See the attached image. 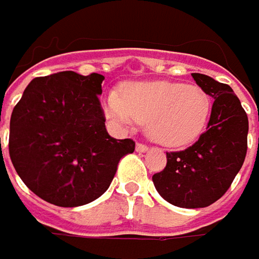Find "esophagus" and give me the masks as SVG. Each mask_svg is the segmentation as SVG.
<instances>
[{
  "mask_svg": "<svg viewBox=\"0 0 259 259\" xmlns=\"http://www.w3.org/2000/svg\"><path fill=\"white\" fill-rule=\"evenodd\" d=\"M136 150H138L139 153H145V152L149 150V146L143 145V143H138V145H136Z\"/></svg>",
  "mask_w": 259,
  "mask_h": 259,
  "instance_id": "obj_1",
  "label": "esophagus"
}]
</instances>
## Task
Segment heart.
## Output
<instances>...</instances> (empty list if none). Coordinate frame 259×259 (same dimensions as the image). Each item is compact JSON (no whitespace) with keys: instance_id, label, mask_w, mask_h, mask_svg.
Masks as SVG:
<instances>
[{"instance_id":"obj_1","label":"heart","mask_w":259,"mask_h":259,"mask_svg":"<svg viewBox=\"0 0 259 259\" xmlns=\"http://www.w3.org/2000/svg\"><path fill=\"white\" fill-rule=\"evenodd\" d=\"M109 117L123 127L146 123L149 138L159 145L181 147L193 143L209 121V94L198 85L174 81L130 83L104 99Z\"/></svg>"}]
</instances>
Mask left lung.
I'll use <instances>...</instances> for the list:
<instances>
[{"label":"left lung","mask_w":259,"mask_h":259,"mask_svg":"<svg viewBox=\"0 0 259 259\" xmlns=\"http://www.w3.org/2000/svg\"><path fill=\"white\" fill-rule=\"evenodd\" d=\"M213 99L206 132L185 150L166 152V167L152 181L160 196L179 208H205L229 189L246 156L248 116L228 84L192 73Z\"/></svg>","instance_id":"8db88e82"}]
</instances>
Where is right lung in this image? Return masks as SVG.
I'll list each match as a JSON object with an SVG mask.
<instances>
[{"instance_id":"obj_1","label":"right lung","mask_w":259,"mask_h":259,"mask_svg":"<svg viewBox=\"0 0 259 259\" xmlns=\"http://www.w3.org/2000/svg\"><path fill=\"white\" fill-rule=\"evenodd\" d=\"M104 77L60 71L34 78L10 121V157L41 199L63 208L90 203L109 189L132 139L106 130L99 94Z\"/></svg>"}]
</instances>
